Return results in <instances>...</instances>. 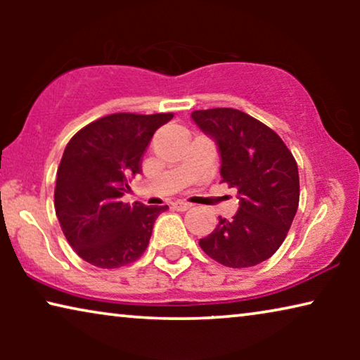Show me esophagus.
Wrapping results in <instances>:
<instances>
[{
	"label": "esophagus",
	"mask_w": 360,
	"mask_h": 360,
	"mask_svg": "<svg viewBox=\"0 0 360 360\" xmlns=\"http://www.w3.org/2000/svg\"><path fill=\"white\" fill-rule=\"evenodd\" d=\"M172 208L176 210V211H186V210L191 208V205L186 203V201L176 200V201H174V203H172Z\"/></svg>",
	"instance_id": "esophagus-1"
}]
</instances>
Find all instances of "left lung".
<instances>
[{"mask_svg":"<svg viewBox=\"0 0 360 360\" xmlns=\"http://www.w3.org/2000/svg\"><path fill=\"white\" fill-rule=\"evenodd\" d=\"M221 157V176L238 190L233 219L219 216L200 248L216 262L233 269L252 267L277 252L287 238L300 201L298 165L277 132L234 108L191 112Z\"/></svg>","mask_w":360,"mask_h":360,"instance_id":"obj_1","label":"left lung"}]
</instances>
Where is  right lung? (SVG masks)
Returning a JSON list of instances; mask_svg holds the SVG:
<instances>
[{"instance_id": "1", "label": "right lung", "mask_w": 360, "mask_h": 360, "mask_svg": "<svg viewBox=\"0 0 360 360\" xmlns=\"http://www.w3.org/2000/svg\"><path fill=\"white\" fill-rule=\"evenodd\" d=\"M172 112H116L72 137L57 170L53 205L68 244L88 264L117 269L149 245L152 228L169 206L122 203L154 132Z\"/></svg>"}]
</instances>
